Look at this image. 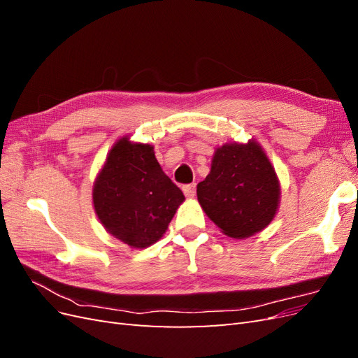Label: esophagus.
<instances>
[{"mask_svg":"<svg viewBox=\"0 0 358 358\" xmlns=\"http://www.w3.org/2000/svg\"><path fill=\"white\" fill-rule=\"evenodd\" d=\"M182 189H183V194H185L188 199H192L194 196H196V183H191V185H185Z\"/></svg>","mask_w":358,"mask_h":358,"instance_id":"34e87169","label":"esophagus"}]
</instances>
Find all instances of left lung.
<instances>
[{"label": "left lung", "mask_w": 358, "mask_h": 358, "mask_svg": "<svg viewBox=\"0 0 358 358\" xmlns=\"http://www.w3.org/2000/svg\"><path fill=\"white\" fill-rule=\"evenodd\" d=\"M209 220L233 239H246L273 221L280 203L275 167L257 140L215 149L209 175L197 185Z\"/></svg>", "instance_id": "8db88e82"}]
</instances>
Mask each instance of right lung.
I'll list each match as a JSON object with an SVG mask.
<instances>
[{"label": "right lung", "instance_id": "add662e5", "mask_svg": "<svg viewBox=\"0 0 358 358\" xmlns=\"http://www.w3.org/2000/svg\"><path fill=\"white\" fill-rule=\"evenodd\" d=\"M183 200L154 146L131 142L129 136L116 140L92 187L94 210L106 231L136 249L164 236Z\"/></svg>", "mask_w": 358, "mask_h": 358}]
</instances>
